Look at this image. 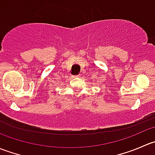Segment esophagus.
I'll use <instances>...</instances> for the list:
<instances>
[{
    "label": "esophagus",
    "mask_w": 155,
    "mask_h": 155,
    "mask_svg": "<svg viewBox=\"0 0 155 155\" xmlns=\"http://www.w3.org/2000/svg\"><path fill=\"white\" fill-rule=\"evenodd\" d=\"M73 77H78V78H79V77H81V75L79 74V75H77V76H73Z\"/></svg>",
    "instance_id": "34e87169"
}]
</instances>
